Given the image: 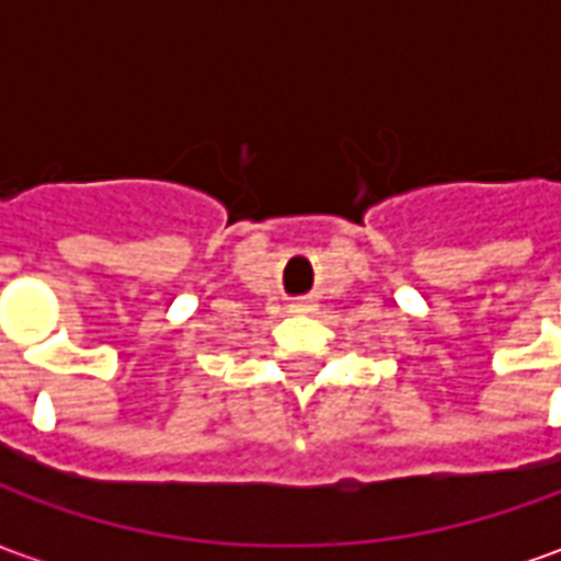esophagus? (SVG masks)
Listing matches in <instances>:
<instances>
[{"instance_id": "1", "label": "esophagus", "mask_w": 561, "mask_h": 561, "mask_svg": "<svg viewBox=\"0 0 561 561\" xmlns=\"http://www.w3.org/2000/svg\"><path fill=\"white\" fill-rule=\"evenodd\" d=\"M294 309H297V312H306V309H309V304H306V300H300V304H294Z\"/></svg>"}]
</instances>
